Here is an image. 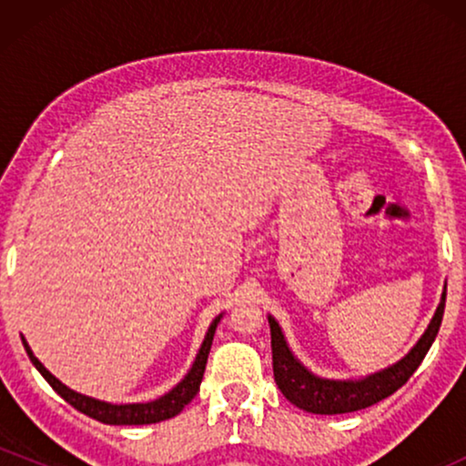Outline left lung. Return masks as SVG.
<instances>
[{"label":"left lung","instance_id":"left-lung-1","mask_svg":"<svg viewBox=\"0 0 466 466\" xmlns=\"http://www.w3.org/2000/svg\"><path fill=\"white\" fill-rule=\"evenodd\" d=\"M447 287L442 291L441 304H438L434 318L427 326L425 335L420 337L419 344L408 352L399 363L386 368V370L370 374V377L360 379V381H330V379L315 377L302 366L289 350L285 335L280 326L269 315L271 329V357H274V379L280 392L291 400L296 408L311 411V414H346V411H357L379 400L388 399L400 386L408 383V379L416 372L420 361L425 360L427 350L434 344L438 329H441L442 313H445Z\"/></svg>","mask_w":466,"mask_h":466}]
</instances>
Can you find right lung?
Wrapping results in <instances>:
<instances>
[{
  "instance_id": "right-lung-1",
  "label": "right lung",
  "mask_w": 466,
  "mask_h": 466,
  "mask_svg": "<svg viewBox=\"0 0 466 466\" xmlns=\"http://www.w3.org/2000/svg\"><path fill=\"white\" fill-rule=\"evenodd\" d=\"M218 319H221V315H218L215 322L210 324V329H208V335H206V339H203L199 355H197V360H195V363H192L190 372L184 377V381L170 390L168 394H164V397H159L157 400H151V403L111 405V403H105V400H96V399L85 397V394L74 392V390L63 386L56 377H52V374L46 370L44 363L32 355L30 346L25 344V339H21V341H24V349H25V352H28L30 361L35 363L36 370L44 374L46 381L50 383V386L55 388L56 392L61 394V397L66 399L69 405H72V408H76L78 411H83V414H87L89 419L106 422V425H151V422H159V420L177 416L179 411L184 410L192 399H195V394L199 392L201 379H203V372H206L208 355H210V346H212V339H215V330H217Z\"/></svg>"
}]
</instances>
